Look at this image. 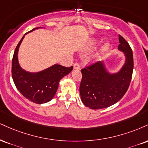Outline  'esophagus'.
Here are the masks:
<instances>
[{
	"label": "esophagus",
	"mask_w": 148,
	"mask_h": 148,
	"mask_svg": "<svg viewBox=\"0 0 148 148\" xmlns=\"http://www.w3.org/2000/svg\"><path fill=\"white\" fill-rule=\"evenodd\" d=\"M74 69H80V65L78 63H75L74 64Z\"/></svg>",
	"instance_id": "obj_1"
}]
</instances>
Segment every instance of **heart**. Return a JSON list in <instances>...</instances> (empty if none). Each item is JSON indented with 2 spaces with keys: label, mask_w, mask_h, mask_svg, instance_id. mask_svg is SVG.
<instances>
[{
  "label": "heart",
  "mask_w": 148,
  "mask_h": 148,
  "mask_svg": "<svg viewBox=\"0 0 148 148\" xmlns=\"http://www.w3.org/2000/svg\"><path fill=\"white\" fill-rule=\"evenodd\" d=\"M97 43H98V41L97 40H93L91 41V44H90V45H91L92 47H94V46L97 45ZM110 44L109 42H106V43L104 44V45L103 46L102 49H101V54H104L105 52H106V51L110 49Z\"/></svg>",
  "instance_id": "heart-1"
}]
</instances>
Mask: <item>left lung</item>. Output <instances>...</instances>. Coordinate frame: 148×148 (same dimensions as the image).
Returning <instances> with one entry per match:
<instances>
[{
    "label": "left lung",
    "instance_id": "8db88e82",
    "mask_svg": "<svg viewBox=\"0 0 148 148\" xmlns=\"http://www.w3.org/2000/svg\"><path fill=\"white\" fill-rule=\"evenodd\" d=\"M118 49L123 52L125 63L120 70L108 72L104 61L81 69L80 94L82 102L92 110L103 109L115 104L126 93L132 76L134 60L130 46L119 36Z\"/></svg>",
    "mask_w": 148,
    "mask_h": 148
}]
</instances>
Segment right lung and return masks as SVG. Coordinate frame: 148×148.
I'll return each instance as SVG.
<instances>
[{"instance_id":"1","label":"right lung","mask_w":148,"mask_h":148,"mask_svg":"<svg viewBox=\"0 0 148 148\" xmlns=\"http://www.w3.org/2000/svg\"><path fill=\"white\" fill-rule=\"evenodd\" d=\"M42 27H36L29 31ZM16 47L12 58V75L14 83L19 92L32 102L42 104L50 101L54 98L58 90L60 79L69 74L73 69L69 67L55 64L52 66L38 72H29L20 66L18 59L19 47L25 36Z\"/></svg>"}]
</instances>
